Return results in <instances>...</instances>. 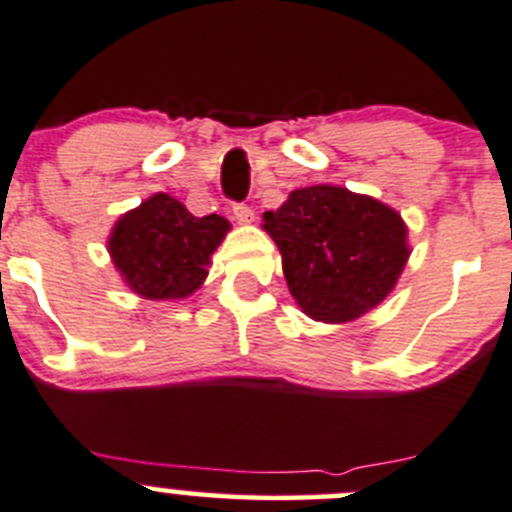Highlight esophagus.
<instances>
[{"label": "esophagus", "mask_w": 512, "mask_h": 512, "mask_svg": "<svg viewBox=\"0 0 512 512\" xmlns=\"http://www.w3.org/2000/svg\"><path fill=\"white\" fill-rule=\"evenodd\" d=\"M233 215L238 223H252L255 220V211L247 203H233Z\"/></svg>", "instance_id": "esophagus-1"}]
</instances>
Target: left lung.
I'll return each instance as SVG.
<instances>
[{
  "label": "left lung",
  "instance_id": "1",
  "mask_svg": "<svg viewBox=\"0 0 512 512\" xmlns=\"http://www.w3.org/2000/svg\"><path fill=\"white\" fill-rule=\"evenodd\" d=\"M282 252L289 292L311 319L353 321L395 287L407 255V230L392 208L348 188L292 191L265 213Z\"/></svg>",
  "mask_w": 512,
  "mask_h": 512
}]
</instances>
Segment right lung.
<instances>
[{
    "label": "right lung",
    "instance_id": "right-lung-1",
    "mask_svg": "<svg viewBox=\"0 0 512 512\" xmlns=\"http://www.w3.org/2000/svg\"><path fill=\"white\" fill-rule=\"evenodd\" d=\"M228 228L223 215L196 218L169 193H157L117 220L107 247L134 292L147 299H181L201 287Z\"/></svg>",
    "mask_w": 512,
    "mask_h": 512
}]
</instances>
